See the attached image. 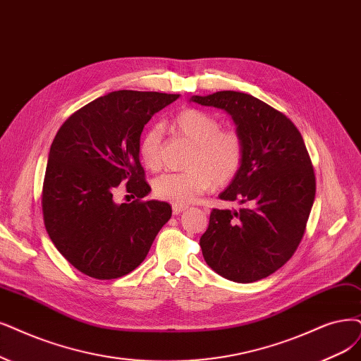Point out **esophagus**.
I'll list each match as a JSON object with an SVG mask.
<instances>
[{
	"instance_id": "obj_1",
	"label": "esophagus",
	"mask_w": 361,
	"mask_h": 361,
	"mask_svg": "<svg viewBox=\"0 0 361 361\" xmlns=\"http://www.w3.org/2000/svg\"><path fill=\"white\" fill-rule=\"evenodd\" d=\"M185 208H188V205H176V204H173L172 205V212H173V214H180V212H183Z\"/></svg>"
}]
</instances>
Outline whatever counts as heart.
<instances>
[{
	"label": "heart",
	"instance_id": "b5f03b06",
	"mask_svg": "<svg viewBox=\"0 0 361 361\" xmlns=\"http://www.w3.org/2000/svg\"><path fill=\"white\" fill-rule=\"evenodd\" d=\"M172 129L189 140L193 149L183 172H165L153 183L156 197L176 205H188L199 195L208 192L212 185L223 188L241 171L245 144L236 129L221 128L219 118L212 114L188 109L172 120ZM162 137L157 128H150L138 141V156L144 168L156 171L160 166Z\"/></svg>",
	"mask_w": 361,
	"mask_h": 361
}]
</instances>
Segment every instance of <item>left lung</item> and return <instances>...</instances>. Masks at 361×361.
<instances>
[{
  "instance_id": "1",
  "label": "left lung",
  "mask_w": 361,
  "mask_h": 361,
  "mask_svg": "<svg viewBox=\"0 0 361 361\" xmlns=\"http://www.w3.org/2000/svg\"><path fill=\"white\" fill-rule=\"evenodd\" d=\"M192 101L228 111L245 144L244 164L223 201L239 211H211L199 245L209 268L235 283H255L298 250L315 199V173L299 129L274 106L243 92L221 90Z\"/></svg>"
}]
</instances>
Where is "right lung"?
I'll return each instance as SVG.
<instances>
[{
    "instance_id": "1",
    "label": "right lung",
    "mask_w": 361,
    "mask_h": 361,
    "mask_svg": "<svg viewBox=\"0 0 361 361\" xmlns=\"http://www.w3.org/2000/svg\"><path fill=\"white\" fill-rule=\"evenodd\" d=\"M180 95L116 90L73 113L50 145L42 208L46 231L74 268L95 279L141 264L171 219L169 204L144 201L152 188L138 156L144 125ZM120 182L136 201L117 206Z\"/></svg>"
}]
</instances>
